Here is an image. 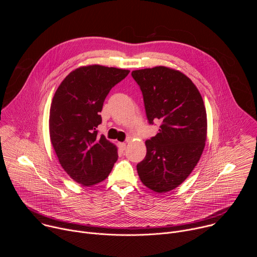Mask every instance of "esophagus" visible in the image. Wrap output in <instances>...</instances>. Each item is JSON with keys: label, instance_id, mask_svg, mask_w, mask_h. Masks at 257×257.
<instances>
[{"label": "esophagus", "instance_id": "obj_1", "mask_svg": "<svg viewBox=\"0 0 257 257\" xmlns=\"http://www.w3.org/2000/svg\"><path fill=\"white\" fill-rule=\"evenodd\" d=\"M119 148H120L121 151H125V149H126V143H125V142H120V143H119Z\"/></svg>", "mask_w": 257, "mask_h": 257}]
</instances>
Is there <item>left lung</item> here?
Masks as SVG:
<instances>
[{"mask_svg": "<svg viewBox=\"0 0 257 257\" xmlns=\"http://www.w3.org/2000/svg\"><path fill=\"white\" fill-rule=\"evenodd\" d=\"M142 91L150 124L162 122L159 133L145 141L138 176L157 193L177 188L191 174L205 146L207 119L202 96L182 72L158 66L132 71Z\"/></svg>", "mask_w": 257, "mask_h": 257, "instance_id": "8db88e82", "label": "left lung"}]
</instances>
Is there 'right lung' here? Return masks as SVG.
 I'll list each match as a JSON object with an SVG mask.
<instances>
[{"label":"right lung","mask_w":257,"mask_h":257,"mask_svg":"<svg viewBox=\"0 0 257 257\" xmlns=\"http://www.w3.org/2000/svg\"><path fill=\"white\" fill-rule=\"evenodd\" d=\"M129 70L89 65L73 70L57 88L50 109V137L65 172L83 186L95 185L118 160L115 144L97 136L109 90Z\"/></svg>","instance_id":"1"}]
</instances>
